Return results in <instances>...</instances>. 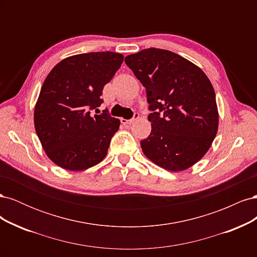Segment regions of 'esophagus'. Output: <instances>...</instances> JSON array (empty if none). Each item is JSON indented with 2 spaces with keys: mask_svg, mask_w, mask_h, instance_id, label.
Here are the masks:
<instances>
[{
  "mask_svg": "<svg viewBox=\"0 0 257 257\" xmlns=\"http://www.w3.org/2000/svg\"><path fill=\"white\" fill-rule=\"evenodd\" d=\"M138 116H139V114H138V113H135V114H134V118H133V119H131V120L121 119V122L124 124V125H126V124H132V123H133L134 121H136V120L138 119Z\"/></svg>",
  "mask_w": 257,
  "mask_h": 257,
  "instance_id": "1",
  "label": "esophagus"
}]
</instances>
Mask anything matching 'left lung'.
Masks as SVG:
<instances>
[{
	"mask_svg": "<svg viewBox=\"0 0 257 257\" xmlns=\"http://www.w3.org/2000/svg\"><path fill=\"white\" fill-rule=\"evenodd\" d=\"M126 65L146 88L152 112L151 133L141 142L154 164L182 172L211 147L219 127L215 92L207 75L179 54L158 48L125 58Z\"/></svg>",
	"mask_w": 257,
	"mask_h": 257,
	"instance_id": "left-lung-1",
	"label": "left lung"
}]
</instances>
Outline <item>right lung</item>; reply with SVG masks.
Here are the masks:
<instances>
[{"instance_id":"right-lung-1","label":"right lung","mask_w":257,"mask_h":257,"mask_svg":"<svg viewBox=\"0 0 257 257\" xmlns=\"http://www.w3.org/2000/svg\"><path fill=\"white\" fill-rule=\"evenodd\" d=\"M123 58L111 51L75 54L46 77L34 108V126L47 157L61 168L80 172L105 159L120 120L106 111L93 115L91 109L98 110L104 85Z\"/></svg>"}]
</instances>
